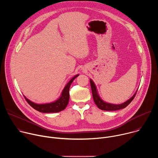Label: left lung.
Masks as SVG:
<instances>
[{
  "label": "left lung",
  "mask_w": 158,
  "mask_h": 158,
  "mask_svg": "<svg viewBox=\"0 0 158 158\" xmlns=\"http://www.w3.org/2000/svg\"><path fill=\"white\" fill-rule=\"evenodd\" d=\"M90 83H91V87L92 89V93H93V97L94 101L96 106L98 107L99 109L103 110H120L123 108H125L126 106H127L131 101L133 100L136 94V92L135 93V94L133 95L132 98H131L129 99H128L127 101L124 102L123 104H110L104 102L102 99H101L100 96L98 94V91H97V88L96 87V85L93 81L92 79H90Z\"/></svg>",
  "instance_id": "1"
}]
</instances>
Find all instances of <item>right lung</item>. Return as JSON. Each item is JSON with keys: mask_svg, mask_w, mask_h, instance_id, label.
Returning <instances> with one entry per match:
<instances>
[{"mask_svg": "<svg viewBox=\"0 0 158 158\" xmlns=\"http://www.w3.org/2000/svg\"><path fill=\"white\" fill-rule=\"evenodd\" d=\"M79 76V74L73 77L64 88L61 96L54 102L47 104H36L29 100L25 96V99L28 104L35 110L43 112V113H51V112H58L64 110L69 103V88L73 81Z\"/></svg>", "mask_w": 158, "mask_h": 158, "instance_id": "1", "label": "right lung"}]
</instances>
